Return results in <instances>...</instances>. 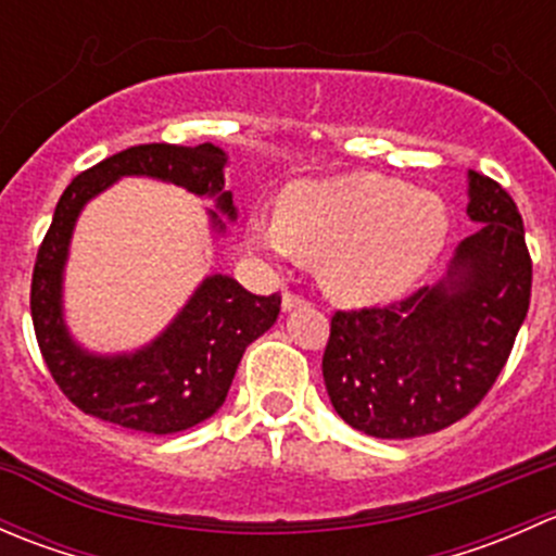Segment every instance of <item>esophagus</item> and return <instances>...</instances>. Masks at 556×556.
Segmentation results:
<instances>
[{
  "label": "esophagus",
  "mask_w": 556,
  "mask_h": 556,
  "mask_svg": "<svg viewBox=\"0 0 556 556\" xmlns=\"http://www.w3.org/2000/svg\"><path fill=\"white\" fill-rule=\"evenodd\" d=\"M306 301L301 299V295H295V293H285L282 295V312H293V309H299V306H304Z\"/></svg>",
  "instance_id": "esophagus-1"
}]
</instances>
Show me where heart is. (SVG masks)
Returning a JSON list of instances; mask_svg holds the SVG:
<instances>
[{
	"mask_svg": "<svg viewBox=\"0 0 556 556\" xmlns=\"http://www.w3.org/2000/svg\"><path fill=\"white\" fill-rule=\"evenodd\" d=\"M450 237V212L435 193L377 172L299 179L277 215L255 212L247 239L255 250L319 262L323 285L346 304L395 301L428 271Z\"/></svg>",
	"mask_w": 556,
	"mask_h": 556,
	"instance_id": "heart-1",
	"label": "heart"
}]
</instances>
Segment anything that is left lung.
<instances>
[{
    "label": "left lung",
    "mask_w": 556,
    "mask_h": 556,
    "mask_svg": "<svg viewBox=\"0 0 556 556\" xmlns=\"http://www.w3.org/2000/svg\"><path fill=\"white\" fill-rule=\"evenodd\" d=\"M476 231L446 274L384 309L336 312L323 379L336 414L374 439H414L463 419L495 384L530 309L532 263L511 195L468 172Z\"/></svg>",
    "instance_id": "8db88e82"
}]
</instances>
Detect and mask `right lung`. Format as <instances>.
<instances>
[{
	"label": "right lung",
	"instance_id": "1",
	"mask_svg": "<svg viewBox=\"0 0 556 556\" xmlns=\"http://www.w3.org/2000/svg\"><path fill=\"white\" fill-rule=\"evenodd\" d=\"M228 155L215 144H137L77 174L53 212L31 277V319L48 371L80 412L128 430L169 435L210 419L226 401L244 350L279 314V293L252 295L228 274L201 279L172 323L128 352H93L72 336L64 314V271L77 217L123 177L177 185L199 199L215 237L237 220L226 190Z\"/></svg>",
	"mask_w": 556,
	"mask_h": 556
}]
</instances>
